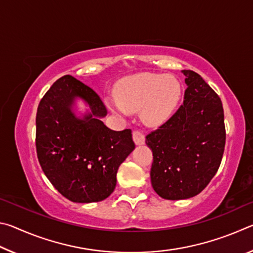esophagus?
<instances>
[{"label": "esophagus", "mask_w": 253, "mask_h": 253, "mask_svg": "<svg viewBox=\"0 0 253 253\" xmlns=\"http://www.w3.org/2000/svg\"><path fill=\"white\" fill-rule=\"evenodd\" d=\"M132 139L136 145H143L145 143V136L143 131L140 130H134L132 131Z\"/></svg>", "instance_id": "obj_1"}]
</instances>
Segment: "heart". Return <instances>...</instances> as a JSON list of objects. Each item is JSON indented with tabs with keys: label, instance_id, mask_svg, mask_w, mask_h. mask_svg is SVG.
<instances>
[{
	"label": "heart",
	"instance_id": "heart-1",
	"mask_svg": "<svg viewBox=\"0 0 253 253\" xmlns=\"http://www.w3.org/2000/svg\"><path fill=\"white\" fill-rule=\"evenodd\" d=\"M182 84L174 76L143 72L127 77L116 87L117 99H106L108 108L123 116L140 108V117L151 126L165 123L182 97Z\"/></svg>",
	"mask_w": 253,
	"mask_h": 253
}]
</instances>
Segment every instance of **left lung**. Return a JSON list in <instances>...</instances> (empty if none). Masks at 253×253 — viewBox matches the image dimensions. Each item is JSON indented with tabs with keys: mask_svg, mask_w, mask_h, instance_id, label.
Masks as SVG:
<instances>
[{
	"mask_svg": "<svg viewBox=\"0 0 253 253\" xmlns=\"http://www.w3.org/2000/svg\"><path fill=\"white\" fill-rule=\"evenodd\" d=\"M182 72L187 85L183 105L146 136L153 152L152 186L166 200H185L201 193L219 169L225 145L220 97L199 74Z\"/></svg>",
	"mask_w": 253,
	"mask_h": 253,
	"instance_id": "obj_1",
	"label": "left lung"
}]
</instances>
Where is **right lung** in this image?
Masks as SVG:
<instances>
[{
	"label": "right lung",
	"mask_w": 253,
	"mask_h": 253,
	"mask_svg": "<svg viewBox=\"0 0 253 253\" xmlns=\"http://www.w3.org/2000/svg\"><path fill=\"white\" fill-rule=\"evenodd\" d=\"M76 97L91 109L83 119L72 111ZM106 115L100 97L69 75L51 85L38 107V160L55 190L72 202L108 198L116 187L119 165L135 148L131 130H111L101 122Z\"/></svg>",
	"instance_id": "add662e5"
}]
</instances>
